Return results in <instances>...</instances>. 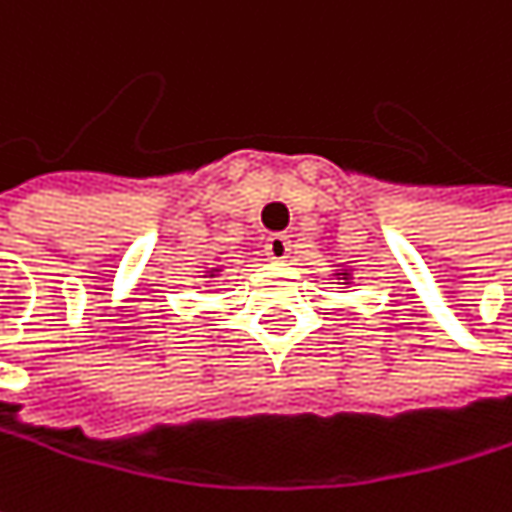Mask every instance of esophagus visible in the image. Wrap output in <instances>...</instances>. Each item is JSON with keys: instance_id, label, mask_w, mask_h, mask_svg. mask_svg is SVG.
Listing matches in <instances>:
<instances>
[{"instance_id": "obj_1", "label": "esophagus", "mask_w": 512, "mask_h": 512, "mask_svg": "<svg viewBox=\"0 0 512 512\" xmlns=\"http://www.w3.org/2000/svg\"><path fill=\"white\" fill-rule=\"evenodd\" d=\"M263 249L272 260H287L290 257V237L287 234H272V237H266Z\"/></svg>"}]
</instances>
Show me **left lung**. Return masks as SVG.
Segmentation results:
<instances>
[{"label": "left lung", "instance_id": "1", "mask_svg": "<svg viewBox=\"0 0 512 512\" xmlns=\"http://www.w3.org/2000/svg\"><path fill=\"white\" fill-rule=\"evenodd\" d=\"M343 275H346V272H343Z\"/></svg>", "mask_w": 512, "mask_h": 512}]
</instances>
